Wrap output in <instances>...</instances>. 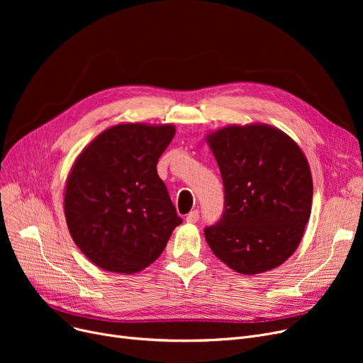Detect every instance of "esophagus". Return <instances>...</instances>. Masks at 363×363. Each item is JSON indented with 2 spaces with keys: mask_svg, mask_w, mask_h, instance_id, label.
I'll use <instances>...</instances> for the list:
<instances>
[{
  "mask_svg": "<svg viewBox=\"0 0 363 363\" xmlns=\"http://www.w3.org/2000/svg\"><path fill=\"white\" fill-rule=\"evenodd\" d=\"M199 219H200V212L199 211H193V212H189L186 215V222L188 223H196V222H199Z\"/></svg>",
  "mask_w": 363,
  "mask_h": 363,
  "instance_id": "obj_1",
  "label": "esophagus"
}]
</instances>
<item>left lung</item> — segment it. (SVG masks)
Instances as JSON below:
<instances>
[{
    "label": "left lung",
    "mask_w": 363,
    "mask_h": 363,
    "mask_svg": "<svg viewBox=\"0 0 363 363\" xmlns=\"http://www.w3.org/2000/svg\"><path fill=\"white\" fill-rule=\"evenodd\" d=\"M208 144L223 182V212L204 228L208 247L240 274L277 268L294 253L311 218L306 157L266 125L228 126L208 135Z\"/></svg>",
    "instance_id": "8db88e82"
}]
</instances>
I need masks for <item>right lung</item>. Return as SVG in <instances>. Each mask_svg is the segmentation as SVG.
<instances>
[{
	"instance_id": "obj_1",
	"label": "right lung",
	"mask_w": 363,
	"mask_h": 363,
	"mask_svg": "<svg viewBox=\"0 0 363 363\" xmlns=\"http://www.w3.org/2000/svg\"><path fill=\"white\" fill-rule=\"evenodd\" d=\"M174 135L172 125H116L76 159L66 185V222L99 268L143 271L182 223L156 167Z\"/></svg>"
}]
</instances>
